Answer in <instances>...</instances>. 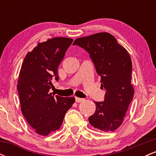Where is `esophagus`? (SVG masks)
<instances>
[{"mask_svg": "<svg viewBox=\"0 0 156 156\" xmlns=\"http://www.w3.org/2000/svg\"><path fill=\"white\" fill-rule=\"evenodd\" d=\"M84 99L83 98H76V101L77 102V103H80V102L83 101Z\"/></svg>", "mask_w": 156, "mask_h": 156, "instance_id": "obj_1", "label": "esophagus"}]
</instances>
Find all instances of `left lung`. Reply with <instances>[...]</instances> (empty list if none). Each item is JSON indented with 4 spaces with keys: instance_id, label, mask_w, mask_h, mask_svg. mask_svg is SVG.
<instances>
[{
    "instance_id": "left-lung-1",
    "label": "left lung",
    "mask_w": 156,
    "mask_h": 156,
    "mask_svg": "<svg viewBox=\"0 0 156 156\" xmlns=\"http://www.w3.org/2000/svg\"><path fill=\"white\" fill-rule=\"evenodd\" d=\"M76 44L89 53L105 91L104 101H94L96 110L89 117V123L103 131H114L122 123L133 98L129 53L106 32L76 39Z\"/></svg>"
}]
</instances>
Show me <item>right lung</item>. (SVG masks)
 Returning a JSON list of instances; mask_svg holds the SVG:
<instances>
[{"instance_id": "obj_1", "label": "right lung", "mask_w": 156, "mask_h": 156, "mask_svg": "<svg viewBox=\"0 0 156 156\" xmlns=\"http://www.w3.org/2000/svg\"><path fill=\"white\" fill-rule=\"evenodd\" d=\"M73 39L55 37L39 43L27 53L21 66L17 91L21 111L36 133L48 136L60 128L75 98L55 97L49 92L51 80L58 81V67Z\"/></svg>"}]
</instances>
